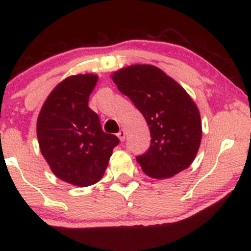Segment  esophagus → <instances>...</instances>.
Listing matches in <instances>:
<instances>
[{
    "label": "esophagus",
    "mask_w": 251,
    "mask_h": 251,
    "mask_svg": "<svg viewBox=\"0 0 251 251\" xmlns=\"http://www.w3.org/2000/svg\"><path fill=\"white\" fill-rule=\"evenodd\" d=\"M125 137H126L125 131H124V129H120V131L118 132V138L120 139V142H124V140H125Z\"/></svg>",
    "instance_id": "34e87169"
}]
</instances>
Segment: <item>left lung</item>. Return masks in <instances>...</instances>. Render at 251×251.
Masks as SVG:
<instances>
[{
    "label": "left lung",
    "mask_w": 251,
    "mask_h": 251,
    "mask_svg": "<svg viewBox=\"0 0 251 251\" xmlns=\"http://www.w3.org/2000/svg\"><path fill=\"white\" fill-rule=\"evenodd\" d=\"M145 118L151 144L137 162L157 179L174 177L194 162L201 145V123L194 100L177 81L152 65H133L112 75Z\"/></svg>",
    "instance_id": "left-lung-1"
}]
</instances>
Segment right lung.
I'll return each mask as SVG.
<instances>
[{
	"label": "right lung",
	"mask_w": 251,
	"mask_h": 251,
	"mask_svg": "<svg viewBox=\"0 0 251 251\" xmlns=\"http://www.w3.org/2000/svg\"><path fill=\"white\" fill-rule=\"evenodd\" d=\"M94 74L72 75L51 91L37 118L40 150L53 174L75 186L102 178L117 135L105 133L98 114L88 107Z\"/></svg>",
	"instance_id": "right-lung-1"
}]
</instances>
